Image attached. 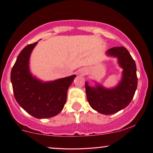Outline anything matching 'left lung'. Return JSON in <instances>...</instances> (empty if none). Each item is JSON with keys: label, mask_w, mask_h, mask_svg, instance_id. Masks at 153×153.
Instances as JSON below:
<instances>
[{"label": "left lung", "mask_w": 153, "mask_h": 153, "mask_svg": "<svg viewBox=\"0 0 153 153\" xmlns=\"http://www.w3.org/2000/svg\"><path fill=\"white\" fill-rule=\"evenodd\" d=\"M109 56L117 57L123 69L121 82L115 88L106 89L100 85L91 88L85 82L87 98L92 109L103 114H113L130 104L136 92L138 78L136 65L128 50L123 46L113 47L107 51Z\"/></svg>", "instance_id": "obj_1"}]
</instances>
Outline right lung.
<instances>
[{
	"label": "right lung",
	"instance_id": "add662e5",
	"mask_svg": "<svg viewBox=\"0 0 153 153\" xmlns=\"http://www.w3.org/2000/svg\"><path fill=\"white\" fill-rule=\"evenodd\" d=\"M37 42L29 44L17 58L10 79L14 97L21 107L32 117L45 119L57 115L63 109L68 89L75 75L43 82L32 76L29 70V59Z\"/></svg>",
	"mask_w": 153,
	"mask_h": 153
}]
</instances>
